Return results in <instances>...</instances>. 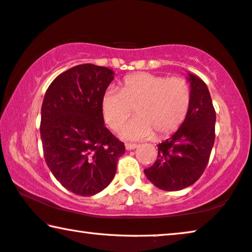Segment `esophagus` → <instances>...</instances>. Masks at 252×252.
I'll return each mask as SVG.
<instances>
[{
  "label": "esophagus",
  "mask_w": 252,
  "mask_h": 252,
  "mask_svg": "<svg viewBox=\"0 0 252 252\" xmlns=\"http://www.w3.org/2000/svg\"><path fill=\"white\" fill-rule=\"evenodd\" d=\"M138 147H139V146L137 144H126V150H133V149H136Z\"/></svg>",
  "instance_id": "1"
}]
</instances>
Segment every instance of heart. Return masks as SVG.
<instances>
[{
  "label": "heart",
  "instance_id": "1",
  "mask_svg": "<svg viewBox=\"0 0 252 252\" xmlns=\"http://www.w3.org/2000/svg\"><path fill=\"white\" fill-rule=\"evenodd\" d=\"M190 87L185 79L138 73L125 79L121 89L104 93L100 108L104 121L116 129L132 113L137 116L119 130L126 140H142L173 133L185 121L190 106Z\"/></svg>",
  "mask_w": 252,
  "mask_h": 252
}]
</instances>
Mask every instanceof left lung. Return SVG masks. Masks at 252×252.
Here are the masks:
<instances>
[{"instance_id":"left-lung-1","label":"left lung","mask_w":252,"mask_h":252,"mask_svg":"<svg viewBox=\"0 0 252 252\" xmlns=\"http://www.w3.org/2000/svg\"><path fill=\"white\" fill-rule=\"evenodd\" d=\"M190 106L185 121L172 136L157 145L158 155L144 171L154 186L179 191L193 185L204 173L215 141L216 113L207 85L188 72Z\"/></svg>"}]
</instances>
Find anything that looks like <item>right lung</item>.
I'll return each instance as SVG.
<instances>
[{
  "mask_svg": "<svg viewBox=\"0 0 252 252\" xmlns=\"http://www.w3.org/2000/svg\"><path fill=\"white\" fill-rule=\"evenodd\" d=\"M114 71L76 65L56 77L42 105L40 139L54 178L71 192L90 197L113 180L125 144L105 126L100 102Z\"/></svg>",
  "mask_w": 252,
  "mask_h": 252,
  "instance_id": "right-lung-1",
  "label": "right lung"
}]
</instances>
